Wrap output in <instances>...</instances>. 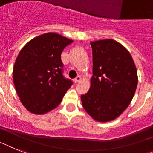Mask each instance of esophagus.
I'll return each instance as SVG.
<instances>
[{"mask_svg": "<svg viewBox=\"0 0 153 153\" xmlns=\"http://www.w3.org/2000/svg\"><path fill=\"white\" fill-rule=\"evenodd\" d=\"M80 81H81V77H80V76H77L76 78H75V79H74V83H78V82H80Z\"/></svg>", "mask_w": 153, "mask_h": 153, "instance_id": "esophagus-1", "label": "esophagus"}]
</instances>
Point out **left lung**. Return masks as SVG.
<instances>
[{"label": "left lung", "instance_id": "8db88e82", "mask_svg": "<svg viewBox=\"0 0 153 153\" xmlns=\"http://www.w3.org/2000/svg\"><path fill=\"white\" fill-rule=\"evenodd\" d=\"M92 77L87 93L81 96L83 108L94 120L110 121L130 104L137 85V70L129 51L111 39L91 42Z\"/></svg>", "mask_w": 153, "mask_h": 153}]
</instances>
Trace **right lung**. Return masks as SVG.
Masks as SVG:
<instances>
[{
	"instance_id": "add662e5",
	"label": "right lung",
	"mask_w": 153,
	"mask_h": 153,
	"mask_svg": "<svg viewBox=\"0 0 153 153\" xmlns=\"http://www.w3.org/2000/svg\"><path fill=\"white\" fill-rule=\"evenodd\" d=\"M73 41L54 33L35 37L24 46L13 68L22 103L29 112L44 114L56 108L72 81L63 75L61 53Z\"/></svg>"
}]
</instances>
